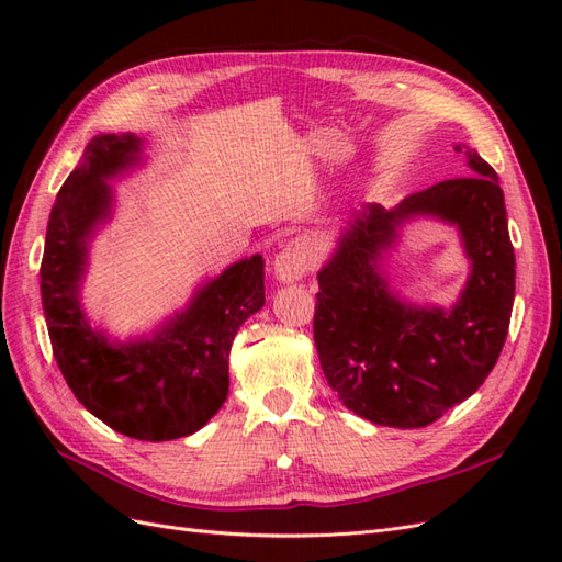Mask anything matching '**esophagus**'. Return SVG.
<instances>
[{"label":"esophagus","instance_id":"34e87169","mask_svg":"<svg viewBox=\"0 0 562 562\" xmlns=\"http://www.w3.org/2000/svg\"><path fill=\"white\" fill-rule=\"evenodd\" d=\"M314 260V250L310 239L304 236H295V239L288 241L274 258V274L281 283H297L312 267Z\"/></svg>","mask_w":562,"mask_h":562}]
</instances>
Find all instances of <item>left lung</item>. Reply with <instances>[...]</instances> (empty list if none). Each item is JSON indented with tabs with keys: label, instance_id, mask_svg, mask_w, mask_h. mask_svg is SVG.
<instances>
[{
	"label": "left lung",
	"instance_id": "8db88e82",
	"mask_svg": "<svg viewBox=\"0 0 562 562\" xmlns=\"http://www.w3.org/2000/svg\"><path fill=\"white\" fill-rule=\"evenodd\" d=\"M464 176L405 196L391 211H351L318 269L314 342L323 375L353 415L419 429L475 394L512 321L516 255L504 192L469 145ZM434 218L458 229L470 277L452 305H417L390 283L385 260L402 227Z\"/></svg>",
	"mask_w": 562,
	"mask_h": 562
}]
</instances>
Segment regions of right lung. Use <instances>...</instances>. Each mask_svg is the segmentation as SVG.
Instances as JSON below:
<instances>
[{"instance_id": "add662e5", "label": "right lung", "mask_w": 562, "mask_h": 562, "mask_svg": "<svg viewBox=\"0 0 562 562\" xmlns=\"http://www.w3.org/2000/svg\"><path fill=\"white\" fill-rule=\"evenodd\" d=\"M147 140L100 133L83 149L48 215L40 269L50 347L67 386L110 429L138 440H173L206 427L229 394V349L265 304L260 252L196 283L182 310L126 339L91 323L83 281L98 232L112 223V182L147 164Z\"/></svg>"}]
</instances>
